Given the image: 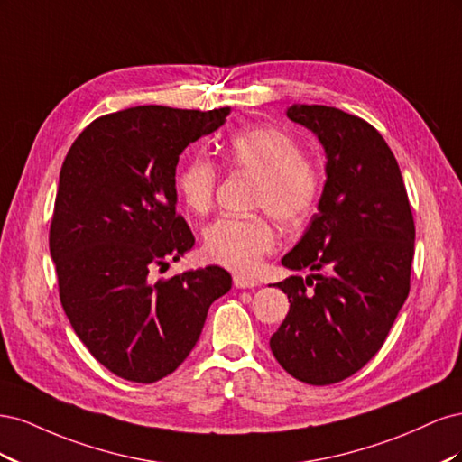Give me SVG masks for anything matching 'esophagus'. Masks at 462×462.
<instances>
[{
    "mask_svg": "<svg viewBox=\"0 0 462 462\" xmlns=\"http://www.w3.org/2000/svg\"><path fill=\"white\" fill-rule=\"evenodd\" d=\"M233 285L236 289H253L258 285L254 277H246V275H233Z\"/></svg>",
    "mask_w": 462,
    "mask_h": 462,
    "instance_id": "34e87169",
    "label": "esophagus"
}]
</instances>
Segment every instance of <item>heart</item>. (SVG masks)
I'll return each instance as SVG.
<instances>
[{
  "label": "heart",
  "instance_id": "heart-1",
  "mask_svg": "<svg viewBox=\"0 0 462 462\" xmlns=\"http://www.w3.org/2000/svg\"><path fill=\"white\" fill-rule=\"evenodd\" d=\"M223 160L236 173L256 177L250 206L273 216L283 226H297L310 216L321 175L312 158L289 133L268 127H250L235 133ZM217 167L206 158H190L179 167L175 187L190 212L206 216L216 202ZM277 246V233L263 216L221 217L204 233V254L214 263L239 273L258 270L262 258Z\"/></svg>",
  "mask_w": 462,
  "mask_h": 462
}]
</instances>
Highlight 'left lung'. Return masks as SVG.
I'll list each match as a JSON object with an SVG mask.
<instances>
[{
  "instance_id": "obj_1",
  "label": "left lung",
  "mask_w": 462,
  "mask_h": 462,
  "mask_svg": "<svg viewBox=\"0 0 462 462\" xmlns=\"http://www.w3.org/2000/svg\"><path fill=\"white\" fill-rule=\"evenodd\" d=\"M287 117L326 148V185L309 229L283 256L289 314L272 335L297 380L331 385L380 351L411 291L414 217L393 152L372 125L337 107L295 104Z\"/></svg>"
}]
</instances>
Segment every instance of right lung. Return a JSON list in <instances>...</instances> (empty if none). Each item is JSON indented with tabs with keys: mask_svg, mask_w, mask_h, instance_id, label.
<instances>
[{
	"mask_svg": "<svg viewBox=\"0 0 462 462\" xmlns=\"http://www.w3.org/2000/svg\"><path fill=\"white\" fill-rule=\"evenodd\" d=\"M229 111H116L94 119L61 165L50 226L61 306L90 355L123 380L153 383L175 372L209 304L231 289L219 265L152 275L194 246L175 209L180 152L219 129Z\"/></svg>",
	"mask_w": 462,
	"mask_h": 462,
	"instance_id": "obj_1",
	"label": "right lung"
}]
</instances>
